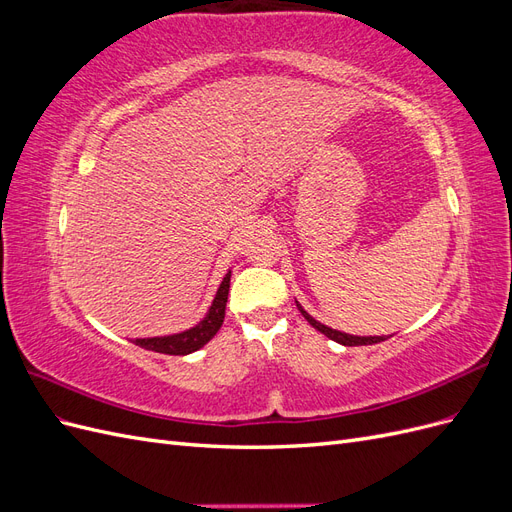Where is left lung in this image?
Masks as SVG:
<instances>
[{"instance_id": "left-lung-1", "label": "left lung", "mask_w": 512, "mask_h": 512, "mask_svg": "<svg viewBox=\"0 0 512 512\" xmlns=\"http://www.w3.org/2000/svg\"><path fill=\"white\" fill-rule=\"evenodd\" d=\"M297 307H299V312L303 314V318H305L309 324H312V327H314L316 331L324 333V335H327L329 339H333V342L342 344V346H369V344L384 342V339H386V337H356V335H348V333H342V331H333V329L324 327V324H320L318 320H314L312 316H309L299 303H297Z\"/></svg>"}]
</instances>
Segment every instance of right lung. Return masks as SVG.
<instances>
[{
    "label": "right lung",
    "instance_id": "right-lung-1",
    "mask_svg": "<svg viewBox=\"0 0 512 512\" xmlns=\"http://www.w3.org/2000/svg\"><path fill=\"white\" fill-rule=\"evenodd\" d=\"M228 288H230V273H226L224 282L218 288V294H215L213 305L209 309V314L205 320H200L194 329L183 331L177 335H168V337H151V339H134L136 346L153 350V352H162V354H190L198 348H203L209 339L220 331L222 322H224V312H226V301H228Z\"/></svg>",
    "mask_w": 512,
    "mask_h": 512
}]
</instances>
